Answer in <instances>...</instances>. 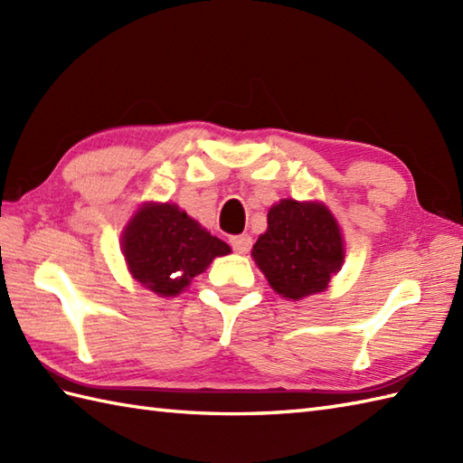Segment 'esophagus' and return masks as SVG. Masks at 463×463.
<instances>
[{"instance_id": "esophagus-1", "label": "esophagus", "mask_w": 463, "mask_h": 463, "mask_svg": "<svg viewBox=\"0 0 463 463\" xmlns=\"http://www.w3.org/2000/svg\"><path fill=\"white\" fill-rule=\"evenodd\" d=\"M231 247H232L234 252L247 254L252 247V239L249 237V234H237V237L231 239Z\"/></svg>"}]
</instances>
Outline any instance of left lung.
Masks as SVG:
<instances>
[{"instance_id":"obj_1","label":"left lung","mask_w":463,"mask_h":463,"mask_svg":"<svg viewBox=\"0 0 463 463\" xmlns=\"http://www.w3.org/2000/svg\"><path fill=\"white\" fill-rule=\"evenodd\" d=\"M267 221L252 259L272 290L288 300L326 290L344 262L342 232L328 206L282 199L270 206Z\"/></svg>"}]
</instances>
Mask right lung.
Instances as JSON below:
<instances>
[{
	"label": "right lung",
	"instance_id": "right-lung-1",
	"mask_svg": "<svg viewBox=\"0 0 463 463\" xmlns=\"http://www.w3.org/2000/svg\"><path fill=\"white\" fill-rule=\"evenodd\" d=\"M135 280L159 297H176L231 247L171 203H145L121 234Z\"/></svg>",
	"mask_w": 463,
	"mask_h": 463
}]
</instances>
